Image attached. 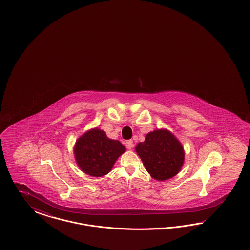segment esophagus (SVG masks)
<instances>
[{
	"instance_id": "esophagus-1",
	"label": "esophagus",
	"mask_w": 250,
	"mask_h": 250,
	"mask_svg": "<svg viewBox=\"0 0 250 250\" xmlns=\"http://www.w3.org/2000/svg\"><path fill=\"white\" fill-rule=\"evenodd\" d=\"M125 146H126V148H127L128 150H131V149L134 147L133 142H132V141H127V142L125 143Z\"/></svg>"
}]
</instances>
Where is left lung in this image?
Listing matches in <instances>:
<instances>
[{"mask_svg": "<svg viewBox=\"0 0 250 250\" xmlns=\"http://www.w3.org/2000/svg\"><path fill=\"white\" fill-rule=\"evenodd\" d=\"M149 174L157 181H165L178 174L185 161L182 143L170 131L161 128L149 132L145 141L135 147Z\"/></svg>", "mask_w": 250, "mask_h": 250, "instance_id": "8db88e82", "label": "left lung"}]
</instances>
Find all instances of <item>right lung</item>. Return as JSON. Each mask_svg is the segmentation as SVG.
<instances>
[{
    "mask_svg": "<svg viewBox=\"0 0 250 250\" xmlns=\"http://www.w3.org/2000/svg\"><path fill=\"white\" fill-rule=\"evenodd\" d=\"M125 147L117 140L108 139L105 131L97 127L86 131L75 143L77 165L86 174L102 177L107 174Z\"/></svg>",
    "mask_w": 250,
    "mask_h": 250,
    "instance_id": "add662e5",
    "label": "right lung"
}]
</instances>
